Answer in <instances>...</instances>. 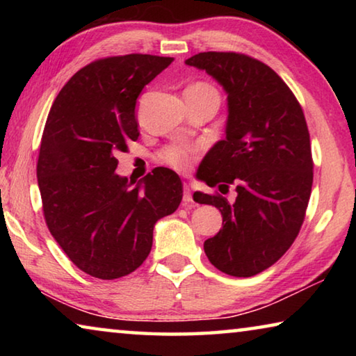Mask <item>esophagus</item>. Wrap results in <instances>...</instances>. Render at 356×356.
<instances>
[{
  "mask_svg": "<svg viewBox=\"0 0 356 356\" xmlns=\"http://www.w3.org/2000/svg\"><path fill=\"white\" fill-rule=\"evenodd\" d=\"M184 206H191L193 204V196H191V190L188 184H184Z\"/></svg>",
  "mask_w": 356,
  "mask_h": 356,
  "instance_id": "1",
  "label": "esophagus"
}]
</instances>
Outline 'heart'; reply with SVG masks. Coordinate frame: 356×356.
Wrapping results in <instances>:
<instances>
[{
	"label": "heart",
	"mask_w": 356,
	"mask_h": 356,
	"mask_svg": "<svg viewBox=\"0 0 356 356\" xmlns=\"http://www.w3.org/2000/svg\"><path fill=\"white\" fill-rule=\"evenodd\" d=\"M188 91L201 92V94H213L218 95L216 89L209 83H196L188 88ZM200 154V147L185 146V144H174V146H168L160 152V161L168 166H171L176 171H186L191 166L193 160Z\"/></svg>",
	"instance_id": "b5f03b06"
}]
</instances>
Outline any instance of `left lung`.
Returning <instances> with one entry per match:
<instances>
[{"mask_svg": "<svg viewBox=\"0 0 356 356\" xmlns=\"http://www.w3.org/2000/svg\"><path fill=\"white\" fill-rule=\"evenodd\" d=\"M185 64L206 70L227 94L226 138L206 154L196 177L220 191L234 185L237 197L229 204L220 195H193L222 216L204 251L220 272L248 278L278 261L303 225L314 166L308 125L287 84L257 59L207 51Z\"/></svg>", "mask_w": 356, "mask_h": 356, "instance_id": "1", "label": "left lung"}]
</instances>
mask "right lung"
Segmentation results:
<instances>
[{"instance_id": "1", "label": "right lung", "mask_w": 356, "mask_h": 356, "mask_svg": "<svg viewBox=\"0 0 356 356\" xmlns=\"http://www.w3.org/2000/svg\"><path fill=\"white\" fill-rule=\"evenodd\" d=\"M174 61L152 55L99 59L64 84L48 113L38 160L47 226L84 273L116 280L140 267L154 226L176 212L182 182L155 168L135 186L116 174L118 150L140 136L136 99Z\"/></svg>"}]
</instances>
